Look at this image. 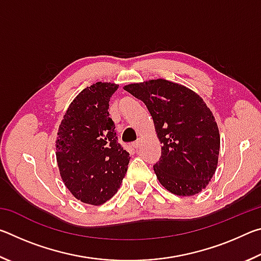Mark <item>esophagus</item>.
Instances as JSON below:
<instances>
[{
  "instance_id": "34e87169",
  "label": "esophagus",
  "mask_w": 261,
  "mask_h": 261,
  "mask_svg": "<svg viewBox=\"0 0 261 261\" xmlns=\"http://www.w3.org/2000/svg\"><path fill=\"white\" fill-rule=\"evenodd\" d=\"M131 146H132V148L136 149V151H137V149L140 147V140H137V141H135V143H132Z\"/></svg>"
}]
</instances>
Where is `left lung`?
<instances>
[{
    "instance_id": "1",
    "label": "left lung",
    "mask_w": 261,
    "mask_h": 261,
    "mask_svg": "<svg viewBox=\"0 0 261 261\" xmlns=\"http://www.w3.org/2000/svg\"><path fill=\"white\" fill-rule=\"evenodd\" d=\"M143 101L160 139L161 158L153 166L163 187L177 196L199 193L218 166L220 135L199 95L179 84L156 79L124 86Z\"/></svg>"
}]
</instances>
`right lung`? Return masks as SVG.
Wrapping results in <instances>:
<instances>
[{"label": "right lung", "instance_id": "1", "mask_svg": "<svg viewBox=\"0 0 261 261\" xmlns=\"http://www.w3.org/2000/svg\"><path fill=\"white\" fill-rule=\"evenodd\" d=\"M117 85L95 83L69 106L56 140V159L65 187L78 200L101 205L109 200L127 170L130 154L118 143L109 117Z\"/></svg>", "mask_w": 261, "mask_h": 261}]
</instances>
